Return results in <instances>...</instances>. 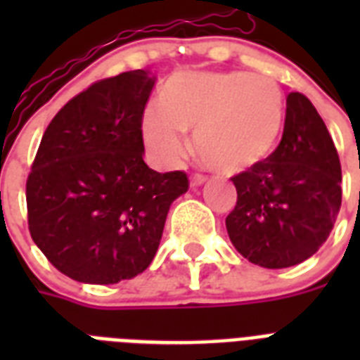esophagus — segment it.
<instances>
[{
  "mask_svg": "<svg viewBox=\"0 0 360 360\" xmlns=\"http://www.w3.org/2000/svg\"><path fill=\"white\" fill-rule=\"evenodd\" d=\"M205 181H207V177H205V175H202V174H192V175H191V185H192V186L203 185Z\"/></svg>",
  "mask_w": 360,
  "mask_h": 360,
  "instance_id": "obj_1",
  "label": "esophagus"
}]
</instances>
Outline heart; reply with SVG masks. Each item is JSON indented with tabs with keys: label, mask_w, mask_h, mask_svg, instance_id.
I'll return each instance as SVG.
<instances>
[{
	"label": "heart",
	"mask_w": 360,
	"mask_h": 360,
	"mask_svg": "<svg viewBox=\"0 0 360 360\" xmlns=\"http://www.w3.org/2000/svg\"><path fill=\"white\" fill-rule=\"evenodd\" d=\"M284 124V95L273 78L252 72H181L143 112L153 155L175 164L186 153L183 130L205 166L237 174L267 157Z\"/></svg>",
	"instance_id": "b5f03b06"
}]
</instances>
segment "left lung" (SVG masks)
<instances>
[{
    "instance_id": "1",
    "label": "left lung",
    "mask_w": 360,
    "mask_h": 360,
    "mask_svg": "<svg viewBox=\"0 0 360 360\" xmlns=\"http://www.w3.org/2000/svg\"><path fill=\"white\" fill-rule=\"evenodd\" d=\"M231 181L237 203L226 230L240 256L259 267L284 269L308 259L327 240L340 211V158L302 93L285 98L278 147Z\"/></svg>"
}]
</instances>
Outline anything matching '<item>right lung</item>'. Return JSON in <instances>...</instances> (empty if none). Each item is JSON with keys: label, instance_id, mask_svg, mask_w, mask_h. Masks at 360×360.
Segmentation results:
<instances>
[{"label": "right lung", "instance_id": "right-lung-1", "mask_svg": "<svg viewBox=\"0 0 360 360\" xmlns=\"http://www.w3.org/2000/svg\"><path fill=\"white\" fill-rule=\"evenodd\" d=\"M149 70L104 78L72 97L42 134L25 183L31 239L59 273L117 284L157 254L185 172L143 162L141 121L155 86Z\"/></svg>", "mask_w": 360, "mask_h": 360}]
</instances>
